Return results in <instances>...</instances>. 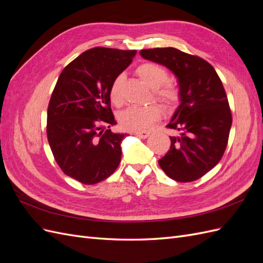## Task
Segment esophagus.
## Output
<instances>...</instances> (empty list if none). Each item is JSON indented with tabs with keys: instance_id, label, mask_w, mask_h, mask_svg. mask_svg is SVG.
<instances>
[{
	"instance_id": "esophagus-1",
	"label": "esophagus",
	"mask_w": 263,
	"mask_h": 263,
	"mask_svg": "<svg viewBox=\"0 0 263 263\" xmlns=\"http://www.w3.org/2000/svg\"><path fill=\"white\" fill-rule=\"evenodd\" d=\"M135 135H136V136L139 137V138L146 139L150 136V133L149 132H136V133H135Z\"/></svg>"
}]
</instances>
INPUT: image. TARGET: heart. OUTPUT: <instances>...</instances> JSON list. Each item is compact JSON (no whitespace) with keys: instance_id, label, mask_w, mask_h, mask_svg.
<instances>
[{"instance_id":"b5f03b06","label":"heart","mask_w":263,"mask_h":263,"mask_svg":"<svg viewBox=\"0 0 263 263\" xmlns=\"http://www.w3.org/2000/svg\"><path fill=\"white\" fill-rule=\"evenodd\" d=\"M136 73L148 86L153 87V95L156 100L165 105H172L178 102L180 98L179 90L176 85L166 82L168 72L164 68L154 62H146L137 67ZM122 84L123 77L117 76L109 87L110 101L117 106L123 104ZM161 114L162 110L157 104L133 106L121 113L119 123L125 129L144 132L150 128L161 117Z\"/></svg>"}]
</instances>
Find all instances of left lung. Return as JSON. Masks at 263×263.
Instances as JSON below:
<instances>
[{
  "label": "left lung",
  "mask_w": 263,
  "mask_h": 263,
  "mask_svg": "<svg viewBox=\"0 0 263 263\" xmlns=\"http://www.w3.org/2000/svg\"><path fill=\"white\" fill-rule=\"evenodd\" d=\"M140 54L170 69L180 87L181 104L166 125L180 134L170 137L159 165L178 182L200 179L220 161L233 123L220 79L206 60L172 47L142 49Z\"/></svg>",
  "instance_id": "left-lung-1"
}]
</instances>
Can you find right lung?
I'll list each match as a JSON object with an SVG mask.
<instances>
[{"mask_svg":"<svg viewBox=\"0 0 263 263\" xmlns=\"http://www.w3.org/2000/svg\"><path fill=\"white\" fill-rule=\"evenodd\" d=\"M136 53L94 47L71 61L55 83L47 110V138L62 172L83 184L105 180L121 162L125 135L108 129L116 125L109 87Z\"/></svg>","mask_w":263,"mask_h":263,"instance_id":"1","label":"right lung"}]
</instances>
